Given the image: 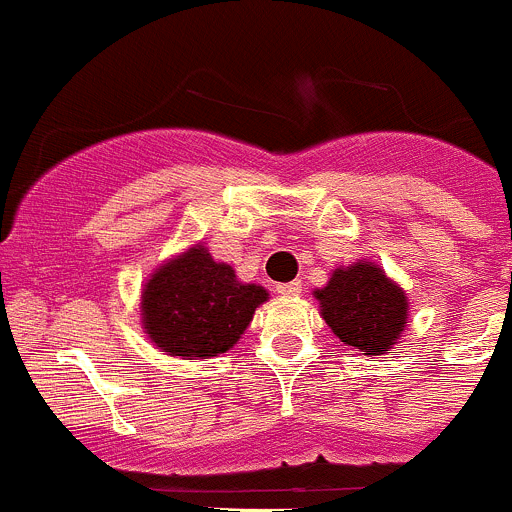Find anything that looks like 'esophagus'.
<instances>
[{
  "instance_id": "obj_1",
  "label": "esophagus",
  "mask_w": 512,
  "mask_h": 512,
  "mask_svg": "<svg viewBox=\"0 0 512 512\" xmlns=\"http://www.w3.org/2000/svg\"><path fill=\"white\" fill-rule=\"evenodd\" d=\"M276 291L281 293V296H301L303 291V283L301 281H288V283H278Z\"/></svg>"
}]
</instances>
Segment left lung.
Masks as SVG:
<instances>
[{
  "instance_id": "1",
  "label": "left lung",
  "mask_w": 512,
  "mask_h": 512,
  "mask_svg": "<svg viewBox=\"0 0 512 512\" xmlns=\"http://www.w3.org/2000/svg\"><path fill=\"white\" fill-rule=\"evenodd\" d=\"M313 296L328 328L363 356L391 351L411 316L408 293L401 283L366 258L333 268L326 286L316 288Z\"/></svg>"
}]
</instances>
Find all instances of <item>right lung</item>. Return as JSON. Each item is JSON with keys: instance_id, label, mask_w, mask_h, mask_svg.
I'll return each mask as SVG.
<instances>
[{"instance_id": "1", "label": "right lung", "mask_w": 512, "mask_h": 512, "mask_svg": "<svg viewBox=\"0 0 512 512\" xmlns=\"http://www.w3.org/2000/svg\"><path fill=\"white\" fill-rule=\"evenodd\" d=\"M268 301L258 283L236 278L204 244L166 258L141 288V328L161 353L184 361L214 358L239 343Z\"/></svg>"}]
</instances>
